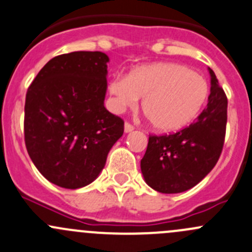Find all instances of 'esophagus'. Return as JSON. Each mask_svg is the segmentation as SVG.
Returning <instances> with one entry per match:
<instances>
[{"label":"esophagus","instance_id":"esophagus-1","mask_svg":"<svg viewBox=\"0 0 252 252\" xmlns=\"http://www.w3.org/2000/svg\"><path fill=\"white\" fill-rule=\"evenodd\" d=\"M134 129L135 128H134L133 124H130L129 122H126V124H124V131H126V133H130V131H133Z\"/></svg>","mask_w":252,"mask_h":252}]
</instances>
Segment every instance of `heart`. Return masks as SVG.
<instances>
[{
	"label": "heart",
	"instance_id": "1",
	"mask_svg": "<svg viewBox=\"0 0 252 252\" xmlns=\"http://www.w3.org/2000/svg\"><path fill=\"white\" fill-rule=\"evenodd\" d=\"M201 74L179 63H155L114 77L110 93L117 108L134 107L142 98V112L156 130L173 133L189 126L208 97Z\"/></svg>",
	"mask_w": 252,
	"mask_h": 252
}]
</instances>
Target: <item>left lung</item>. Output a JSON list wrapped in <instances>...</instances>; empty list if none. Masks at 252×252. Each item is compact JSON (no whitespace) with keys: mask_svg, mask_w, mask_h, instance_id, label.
<instances>
[{"mask_svg":"<svg viewBox=\"0 0 252 252\" xmlns=\"http://www.w3.org/2000/svg\"><path fill=\"white\" fill-rule=\"evenodd\" d=\"M207 106L196 121L173 134L150 135L141 159L145 182L158 192L177 194L201 182L217 163L225 138L228 100L210 69Z\"/></svg>","mask_w":252,"mask_h":252,"instance_id":"left-lung-1","label":"left lung"}]
</instances>
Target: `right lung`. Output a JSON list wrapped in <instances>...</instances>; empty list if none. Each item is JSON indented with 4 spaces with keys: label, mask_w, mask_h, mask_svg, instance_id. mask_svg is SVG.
Segmentation results:
<instances>
[{
    "label": "right lung",
    "mask_w": 252,
    "mask_h": 252,
    "mask_svg": "<svg viewBox=\"0 0 252 252\" xmlns=\"http://www.w3.org/2000/svg\"><path fill=\"white\" fill-rule=\"evenodd\" d=\"M108 56L77 51L50 60L25 97L28 154L48 182L78 189L97 178L124 131L121 117L103 106Z\"/></svg>",
    "instance_id": "obj_1"
}]
</instances>
